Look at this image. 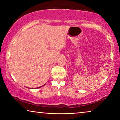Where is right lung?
<instances>
[{
    "instance_id": "obj_1",
    "label": "right lung",
    "mask_w": 120,
    "mask_h": 120,
    "mask_svg": "<svg viewBox=\"0 0 120 120\" xmlns=\"http://www.w3.org/2000/svg\"><path fill=\"white\" fill-rule=\"evenodd\" d=\"M44 85H43V86H44ZM42 86H41V87H38L37 88H40V87H42Z\"/></svg>"
}]
</instances>
